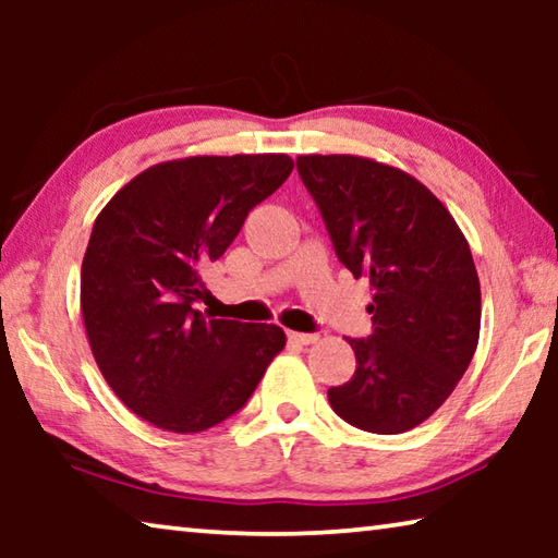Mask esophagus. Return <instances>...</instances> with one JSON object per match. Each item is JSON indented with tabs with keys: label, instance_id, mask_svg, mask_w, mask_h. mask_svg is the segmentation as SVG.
I'll use <instances>...</instances> for the list:
<instances>
[{
	"label": "esophagus",
	"instance_id": "34e87169",
	"mask_svg": "<svg viewBox=\"0 0 558 558\" xmlns=\"http://www.w3.org/2000/svg\"><path fill=\"white\" fill-rule=\"evenodd\" d=\"M288 339L292 344H302V347H307V344H315L317 342V335H307V332H288Z\"/></svg>",
	"mask_w": 558,
	"mask_h": 558
}]
</instances>
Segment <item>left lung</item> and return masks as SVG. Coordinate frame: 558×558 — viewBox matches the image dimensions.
<instances>
[{
  "label": "left lung",
  "mask_w": 558,
  "mask_h": 558,
  "mask_svg": "<svg viewBox=\"0 0 558 558\" xmlns=\"http://www.w3.org/2000/svg\"><path fill=\"white\" fill-rule=\"evenodd\" d=\"M337 258L374 290V335L327 399L349 426L393 436L430 418L480 339V280L450 211L418 179L359 155H300Z\"/></svg>",
  "instance_id": "1"
}]
</instances>
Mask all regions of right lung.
Here are the masks:
<instances>
[{
	"instance_id": "add662e5",
	"label": "right lung",
	"mask_w": 558,
	"mask_h": 558,
	"mask_svg": "<svg viewBox=\"0 0 558 558\" xmlns=\"http://www.w3.org/2000/svg\"><path fill=\"white\" fill-rule=\"evenodd\" d=\"M288 155H199L140 172L102 206L81 266V313L100 374L132 413L202 433L251 399L286 347L278 325L192 307L253 206L292 172Z\"/></svg>"
}]
</instances>
